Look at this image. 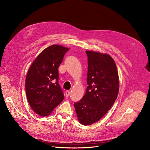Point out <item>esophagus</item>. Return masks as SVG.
<instances>
[{
    "instance_id": "1",
    "label": "esophagus",
    "mask_w": 150,
    "mask_h": 150,
    "mask_svg": "<svg viewBox=\"0 0 150 150\" xmlns=\"http://www.w3.org/2000/svg\"><path fill=\"white\" fill-rule=\"evenodd\" d=\"M70 92L69 91H66V97H68L70 96Z\"/></svg>"
}]
</instances>
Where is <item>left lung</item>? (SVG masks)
Masks as SVG:
<instances>
[{
  "instance_id": "left-lung-1",
  "label": "left lung",
  "mask_w": 150,
  "mask_h": 150,
  "mask_svg": "<svg viewBox=\"0 0 150 150\" xmlns=\"http://www.w3.org/2000/svg\"><path fill=\"white\" fill-rule=\"evenodd\" d=\"M88 86L83 98L74 103L80 123L90 125L100 120L111 108L119 90L115 63L108 54L86 51Z\"/></svg>"
}]
</instances>
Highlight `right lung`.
<instances>
[{"label": "right lung", "mask_w": 150, "mask_h": 150, "mask_svg": "<svg viewBox=\"0 0 150 150\" xmlns=\"http://www.w3.org/2000/svg\"><path fill=\"white\" fill-rule=\"evenodd\" d=\"M69 49L59 45L45 49L30 66L26 76L28 103L39 115H49L64 98L58 83V67Z\"/></svg>", "instance_id": "right-lung-1"}]
</instances>
